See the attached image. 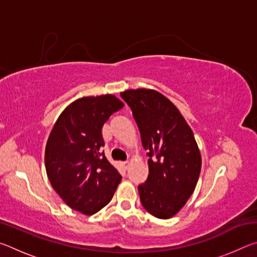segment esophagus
Listing matches in <instances>:
<instances>
[{
	"label": "esophagus",
	"mask_w": 257,
	"mask_h": 257,
	"mask_svg": "<svg viewBox=\"0 0 257 257\" xmlns=\"http://www.w3.org/2000/svg\"><path fill=\"white\" fill-rule=\"evenodd\" d=\"M122 165H123L124 169H128V167H129V161H124V162H122Z\"/></svg>",
	"instance_id": "obj_1"
}]
</instances>
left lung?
<instances>
[{"mask_svg": "<svg viewBox=\"0 0 257 257\" xmlns=\"http://www.w3.org/2000/svg\"><path fill=\"white\" fill-rule=\"evenodd\" d=\"M120 95L132 108L150 156L149 177L138 186L141 202L152 215L170 219L194 193L201 172L193 130L175 104L154 89H127Z\"/></svg>", "mask_w": 257, "mask_h": 257, "instance_id": "8db88e82", "label": "left lung"}]
</instances>
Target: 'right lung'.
<instances>
[{
	"label": "right lung",
	"instance_id": "add662e5",
	"mask_svg": "<svg viewBox=\"0 0 257 257\" xmlns=\"http://www.w3.org/2000/svg\"><path fill=\"white\" fill-rule=\"evenodd\" d=\"M122 107L112 94L78 98L62 111L47 139V178L62 201L82 214H95L110 203L121 181L99 149L103 124Z\"/></svg>",
	"mask_w": 257,
	"mask_h": 257
}]
</instances>
